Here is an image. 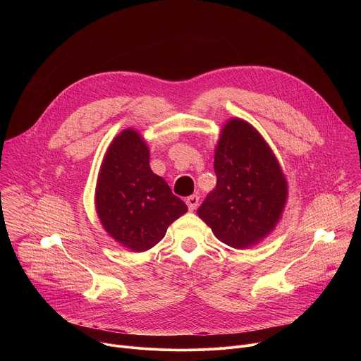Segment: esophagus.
Returning <instances> with one entry per match:
<instances>
[{"label":"esophagus","mask_w":361,"mask_h":361,"mask_svg":"<svg viewBox=\"0 0 361 361\" xmlns=\"http://www.w3.org/2000/svg\"><path fill=\"white\" fill-rule=\"evenodd\" d=\"M198 201H200V197L197 195V194H192V195H190V197H187L185 198V202H187V205H188V210H195L197 209V205H198Z\"/></svg>","instance_id":"esophagus-1"}]
</instances>
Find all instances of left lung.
Returning a JSON list of instances; mask_svg holds the SVG:
<instances>
[{
	"label": "left lung",
	"instance_id": "8db88e82",
	"mask_svg": "<svg viewBox=\"0 0 361 361\" xmlns=\"http://www.w3.org/2000/svg\"><path fill=\"white\" fill-rule=\"evenodd\" d=\"M216 188L197 214L216 237L234 248L264 238L280 220L287 183L273 151L248 123L230 120L214 156Z\"/></svg>",
	"mask_w": 361,
	"mask_h": 361
}]
</instances>
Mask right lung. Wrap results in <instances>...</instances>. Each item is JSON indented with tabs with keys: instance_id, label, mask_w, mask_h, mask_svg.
<instances>
[{
	"instance_id": "add662e5",
	"label": "right lung",
	"mask_w": 361,
	"mask_h": 361,
	"mask_svg": "<svg viewBox=\"0 0 361 361\" xmlns=\"http://www.w3.org/2000/svg\"><path fill=\"white\" fill-rule=\"evenodd\" d=\"M95 205L106 231L133 251L160 243L169 226L187 212L185 202L151 171L149 151L133 130L118 134L106 154Z\"/></svg>"
}]
</instances>
